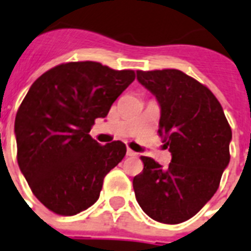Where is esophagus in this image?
I'll use <instances>...</instances> for the list:
<instances>
[{
  "mask_svg": "<svg viewBox=\"0 0 251 251\" xmlns=\"http://www.w3.org/2000/svg\"><path fill=\"white\" fill-rule=\"evenodd\" d=\"M126 155H127V156H137V152H134L133 150H130V149H127L126 150Z\"/></svg>",
  "mask_w": 251,
  "mask_h": 251,
  "instance_id": "esophagus-1",
  "label": "esophagus"
}]
</instances>
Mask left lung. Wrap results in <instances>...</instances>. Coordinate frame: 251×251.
I'll use <instances>...</instances> for the list:
<instances>
[{
	"mask_svg": "<svg viewBox=\"0 0 251 251\" xmlns=\"http://www.w3.org/2000/svg\"><path fill=\"white\" fill-rule=\"evenodd\" d=\"M137 79L160 104L157 133L172 160L164 168L141 156L145 167L133 179L135 198L156 222H186L218 190L229 164L232 130L215 95L181 70H138Z\"/></svg>",
	"mask_w": 251,
	"mask_h": 251,
	"instance_id": "1",
	"label": "left lung"
}]
</instances>
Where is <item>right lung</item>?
Returning a JSON list of instances; mask_svg holds the SVG:
<instances>
[{
  "label": "right lung",
  "mask_w": 251,
  "mask_h": 251,
  "mask_svg": "<svg viewBox=\"0 0 251 251\" xmlns=\"http://www.w3.org/2000/svg\"><path fill=\"white\" fill-rule=\"evenodd\" d=\"M135 79L94 61L66 62L39 76L15 116L17 159L48 210L72 216L99 199L102 181L124 159L120 141L99 145L90 130Z\"/></svg>",
  "instance_id": "right-lung-1"
}]
</instances>
